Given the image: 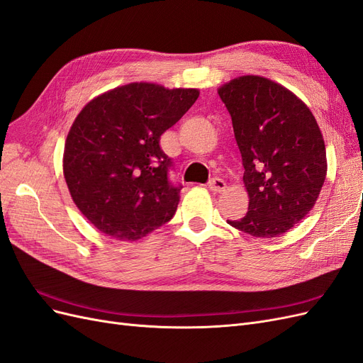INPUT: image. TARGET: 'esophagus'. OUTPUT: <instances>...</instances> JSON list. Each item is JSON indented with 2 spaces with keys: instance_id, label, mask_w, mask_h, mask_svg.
<instances>
[{
  "instance_id": "esophagus-1",
  "label": "esophagus",
  "mask_w": 363,
  "mask_h": 363,
  "mask_svg": "<svg viewBox=\"0 0 363 363\" xmlns=\"http://www.w3.org/2000/svg\"><path fill=\"white\" fill-rule=\"evenodd\" d=\"M208 189H211L212 192H223L225 189V182L223 179L215 177L208 182Z\"/></svg>"
}]
</instances>
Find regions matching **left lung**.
<instances>
[{
  "label": "left lung",
  "instance_id": "1",
  "mask_svg": "<svg viewBox=\"0 0 363 363\" xmlns=\"http://www.w3.org/2000/svg\"><path fill=\"white\" fill-rule=\"evenodd\" d=\"M218 94L232 116L250 196L247 215L227 223L255 238H277L312 211L321 192V130L298 96L263 77H238Z\"/></svg>",
  "mask_w": 363,
  "mask_h": 363
}]
</instances>
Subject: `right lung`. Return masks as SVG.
<instances>
[{"label":"right lung","mask_w":363,"mask_h":363,"mask_svg":"<svg viewBox=\"0 0 363 363\" xmlns=\"http://www.w3.org/2000/svg\"><path fill=\"white\" fill-rule=\"evenodd\" d=\"M199 89L130 83L87 103L63 152V174L75 206L101 233L138 240L168 223L182 184L160 136L189 111Z\"/></svg>","instance_id":"1"}]
</instances>
